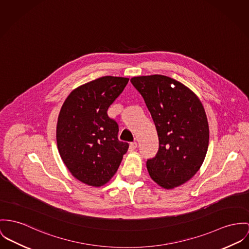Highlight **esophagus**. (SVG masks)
<instances>
[{"label": "esophagus", "mask_w": 249, "mask_h": 249, "mask_svg": "<svg viewBox=\"0 0 249 249\" xmlns=\"http://www.w3.org/2000/svg\"><path fill=\"white\" fill-rule=\"evenodd\" d=\"M137 147V144L135 142H132L130 143V146H129V152H133Z\"/></svg>", "instance_id": "34e87169"}]
</instances>
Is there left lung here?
Segmentation results:
<instances>
[{"label": "left lung", "instance_id": "8db88e82", "mask_svg": "<svg viewBox=\"0 0 249 249\" xmlns=\"http://www.w3.org/2000/svg\"><path fill=\"white\" fill-rule=\"evenodd\" d=\"M152 115L159 139L155 157L147 161L153 181L166 190L195 175L208 152L210 129L202 102L190 88L163 75L131 78Z\"/></svg>", "mask_w": 249, "mask_h": 249}]
</instances>
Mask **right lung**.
I'll list each match as a JSON object with an SVG mask.
<instances>
[{
  "mask_svg": "<svg viewBox=\"0 0 249 249\" xmlns=\"http://www.w3.org/2000/svg\"><path fill=\"white\" fill-rule=\"evenodd\" d=\"M128 81V77L96 78L74 89L61 106L57 150L69 172L85 185L108 183L128 151L129 144L117 138V123L107 114Z\"/></svg>",
  "mask_w": 249,
  "mask_h": 249,
  "instance_id": "obj_1",
  "label": "right lung"
}]
</instances>
